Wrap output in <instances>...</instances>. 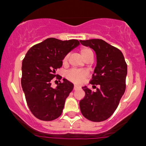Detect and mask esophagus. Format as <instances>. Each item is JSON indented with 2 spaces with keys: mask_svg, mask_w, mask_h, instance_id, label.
Masks as SVG:
<instances>
[{
  "mask_svg": "<svg viewBox=\"0 0 146 146\" xmlns=\"http://www.w3.org/2000/svg\"><path fill=\"white\" fill-rule=\"evenodd\" d=\"M79 88V87L77 86V85H74V90H77V89Z\"/></svg>",
  "mask_w": 146,
  "mask_h": 146,
  "instance_id": "esophagus-1",
  "label": "esophagus"
}]
</instances>
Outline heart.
<instances>
[{
  "mask_svg": "<svg viewBox=\"0 0 146 146\" xmlns=\"http://www.w3.org/2000/svg\"><path fill=\"white\" fill-rule=\"evenodd\" d=\"M82 57L84 60L87 59L90 55H94L93 51L88 47H82L80 50ZM69 60V55L67 54L64 56L63 59V64H66ZM88 77V72L86 71H79L76 69H72L69 71L66 74V78L72 82H76V83H80L83 80Z\"/></svg>",
  "mask_w": 146,
  "mask_h": 146,
  "instance_id": "b5f03b06",
  "label": "heart"
}]
</instances>
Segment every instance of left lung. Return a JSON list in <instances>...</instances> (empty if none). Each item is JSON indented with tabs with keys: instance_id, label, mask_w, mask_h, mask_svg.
Here are the masks:
<instances>
[{
	"instance_id": "8db88e82",
	"label": "left lung",
	"mask_w": 146,
	"mask_h": 146,
	"mask_svg": "<svg viewBox=\"0 0 146 146\" xmlns=\"http://www.w3.org/2000/svg\"><path fill=\"white\" fill-rule=\"evenodd\" d=\"M80 43L95 51L97 64L90 83L96 91L82 87L86 95L80 101L82 115L94 122L109 118L118 108L126 90L127 64L120 50L99 38L80 40Z\"/></svg>"
}]
</instances>
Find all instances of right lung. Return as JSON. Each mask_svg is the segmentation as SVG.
I'll return each instance as SVG.
<instances>
[{"label":"right lung","mask_w":146,"mask_h":146,"mask_svg":"<svg viewBox=\"0 0 146 146\" xmlns=\"http://www.w3.org/2000/svg\"><path fill=\"white\" fill-rule=\"evenodd\" d=\"M80 44L77 39L49 38L31 47L23 60L21 85L32 114L42 121H52L61 115L66 99L74 85L66 79L51 87L52 80L63 64L64 56Z\"/></svg>","instance_id":"add662e5"}]
</instances>
